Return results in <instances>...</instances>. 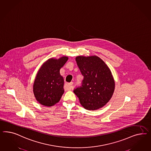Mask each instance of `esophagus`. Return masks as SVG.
<instances>
[{"label":"esophagus","instance_id":"1","mask_svg":"<svg viewBox=\"0 0 151 151\" xmlns=\"http://www.w3.org/2000/svg\"><path fill=\"white\" fill-rule=\"evenodd\" d=\"M73 82H70L69 83H66L65 85V88L66 90H71L73 88Z\"/></svg>","mask_w":151,"mask_h":151}]
</instances>
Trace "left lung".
<instances>
[{
	"instance_id": "left-lung-1",
	"label": "left lung",
	"mask_w": 151,
	"mask_h": 151,
	"mask_svg": "<svg viewBox=\"0 0 151 151\" xmlns=\"http://www.w3.org/2000/svg\"><path fill=\"white\" fill-rule=\"evenodd\" d=\"M76 61L83 80L82 86L74 90L82 107L96 110L104 107L114 92L115 82L110 68L99 57L78 56Z\"/></svg>"
}]
</instances>
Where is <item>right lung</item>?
<instances>
[{"mask_svg": "<svg viewBox=\"0 0 151 151\" xmlns=\"http://www.w3.org/2000/svg\"><path fill=\"white\" fill-rule=\"evenodd\" d=\"M62 56L58 59L50 58L41 65L33 84V92L41 105L50 107L59 102L64 92V78L60 70L68 60Z\"/></svg>", "mask_w": 151, "mask_h": 151, "instance_id": "1", "label": "right lung"}]
</instances>
